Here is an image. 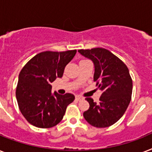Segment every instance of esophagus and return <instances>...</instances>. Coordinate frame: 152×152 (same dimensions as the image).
I'll return each mask as SVG.
<instances>
[{"label": "esophagus", "mask_w": 152, "mask_h": 152, "mask_svg": "<svg viewBox=\"0 0 152 152\" xmlns=\"http://www.w3.org/2000/svg\"><path fill=\"white\" fill-rule=\"evenodd\" d=\"M83 99V98L82 97V96H80V95H76V99L78 100V101H80V100H82Z\"/></svg>", "instance_id": "34e87169"}]
</instances>
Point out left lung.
I'll list each match as a JSON object with an SVG mask.
<instances>
[{
  "instance_id": "obj_1",
  "label": "left lung",
  "mask_w": 152,
  "mask_h": 152,
  "mask_svg": "<svg viewBox=\"0 0 152 152\" xmlns=\"http://www.w3.org/2000/svg\"><path fill=\"white\" fill-rule=\"evenodd\" d=\"M78 52L94 63V81L102 91L98 103L91 98H86L90 107L83 117L94 127H109L122 117L131 101L132 80L129 69L121 60L104 48Z\"/></svg>"
}]
</instances>
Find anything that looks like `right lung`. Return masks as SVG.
<instances>
[{"mask_svg":"<svg viewBox=\"0 0 152 152\" xmlns=\"http://www.w3.org/2000/svg\"><path fill=\"white\" fill-rule=\"evenodd\" d=\"M76 50L45 51L25 64L19 75L16 99L20 112L35 127L48 129L57 125L64 117L68 105L75 99L72 94L52 93L50 83L61 78L64 68Z\"/></svg>","mask_w":152,"mask_h":152,"instance_id":"obj_1","label":"right lung"}]
</instances>
